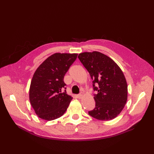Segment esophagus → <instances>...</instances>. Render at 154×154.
<instances>
[{"instance_id": "esophagus-1", "label": "esophagus", "mask_w": 154, "mask_h": 154, "mask_svg": "<svg viewBox=\"0 0 154 154\" xmlns=\"http://www.w3.org/2000/svg\"><path fill=\"white\" fill-rule=\"evenodd\" d=\"M82 94H81V93H80V94H78L77 95V97H78V99H80V98H82Z\"/></svg>"}]
</instances>
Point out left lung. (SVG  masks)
<instances>
[{
	"instance_id": "8db88e82",
	"label": "left lung",
	"mask_w": 154,
	"mask_h": 154,
	"mask_svg": "<svg viewBox=\"0 0 154 154\" xmlns=\"http://www.w3.org/2000/svg\"><path fill=\"white\" fill-rule=\"evenodd\" d=\"M78 58L89 72L97 92L95 108L88 114L102 121L117 117L127 100V83L122 71L113 60L97 51L82 53Z\"/></svg>"
}]
</instances>
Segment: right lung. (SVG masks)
Segmentation results:
<instances>
[{
  "label": "right lung",
  "mask_w": 154,
  "mask_h": 154,
  "mask_svg": "<svg viewBox=\"0 0 154 154\" xmlns=\"http://www.w3.org/2000/svg\"><path fill=\"white\" fill-rule=\"evenodd\" d=\"M77 56L75 53H55L36 70L31 82L29 100L41 119H57L67 109L72 97L67 94L63 78Z\"/></svg>",
  "instance_id": "add662e5"
}]
</instances>
